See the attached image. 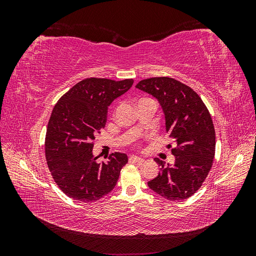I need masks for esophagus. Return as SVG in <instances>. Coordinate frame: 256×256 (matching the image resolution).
Instances as JSON below:
<instances>
[{
    "mask_svg": "<svg viewBox=\"0 0 256 256\" xmlns=\"http://www.w3.org/2000/svg\"><path fill=\"white\" fill-rule=\"evenodd\" d=\"M129 161H131V162H138V164H141V162H143L144 160L142 159V158H140V157H138V156H130L129 157Z\"/></svg>",
    "mask_w": 256,
    "mask_h": 256,
    "instance_id": "esophagus-1",
    "label": "esophagus"
}]
</instances>
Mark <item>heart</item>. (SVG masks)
Returning a JSON list of instances; mask_svg holds the SVG:
<instances>
[{"instance_id": "obj_1", "label": "heart", "mask_w": 256, "mask_h": 256, "mask_svg": "<svg viewBox=\"0 0 256 256\" xmlns=\"http://www.w3.org/2000/svg\"><path fill=\"white\" fill-rule=\"evenodd\" d=\"M140 100H141V99H140Z\"/></svg>"}]
</instances>
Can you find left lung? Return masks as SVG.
<instances>
[{
	"instance_id": "1",
	"label": "left lung",
	"mask_w": 256,
	"mask_h": 256,
	"mask_svg": "<svg viewBox=\"0 0 256 256\" xmlns=\"http://www.w3.org/2000/svg\"><path fill=\"white\" fill-rule=\"evenodd\" d=\"M136 88L158 99L166 116V128L175 147L173 166H161L148 187L168 200H184L200 188L212 166L216 132L203 100L188 85L168 76L138 82Z\"/></svg>"
}]
</instances>
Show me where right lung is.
Wrapping results in <instances>:
<instances>
[{
    "label": "right lung",
    "instance_id": "1",
    "mask_svg": "<svg viewBox=\"0 0 256 256\" xmlns=\"http://www.w3.org/2000/svg\"><path fill=\"white\" fill-rule=\"evenodd\" d=\"M134 79L114 81L84 79L54 106L47 127L44 152L49 171L58 188L74 200L92 203L115 187L126 154H111L98 164L92 156V140L106 122L108 106L126 92Z\"/></svg>",
    "mask_w": 256,
    "mask_h": 256
}]
</instances>
